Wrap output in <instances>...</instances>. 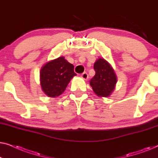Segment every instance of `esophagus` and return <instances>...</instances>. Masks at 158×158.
Here are the masks:
<instances>
[{
	"label": "esophagus",
	"mask_w": 158,
	"mask_h": 158,
	"mask_svg": "<svg viewBox=\"0 0 158 158\" xmlns=\"http://www.w3.org/2000/svg\"><path fill=\"white\" fill-rule=\"evenodd\" d=\"M81 77H82V78H83V80H88V73H83V74L81 75Z\"/></svg>",
	"instance_id": "1"
}]
</instances>
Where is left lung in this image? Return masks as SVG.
<instances>
[{
	"instance_id": "8db88e82",
	"label": "left lung",
	"mask_w": 158,
	"mask_h": 158,
	"mask_svg": "<svg viewBox=\"0 0 158 158\" xmlns=\"http://www.w3.org/2000/svg\"><path fill=\"white\" fill-rule=\"evenodd\" d=\"M94 68L96 74L90 81L93 90L98 96L109 97L114 91L117 81L114 69L103 58L96 60Z\"/></svg>"
}]
</instances>
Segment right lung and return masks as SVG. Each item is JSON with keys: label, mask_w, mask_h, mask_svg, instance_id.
<instances>
[{"label": "right lung", "mask_w": 158, "mask_h": 158, "mask_svg": "<svg viewBox=\"0 0 158 158\" xmlns=\"http://www.w3.org/2000/svg\"><path fill=\"white\" fill-rule=\"evenodd\" d=\"M76 75L74 66L60 57L44 64L40 71L42 89L47 96L55 98L64 91L71 79Z\"/></svg>", "instance_id": "1"}]
</instances>
